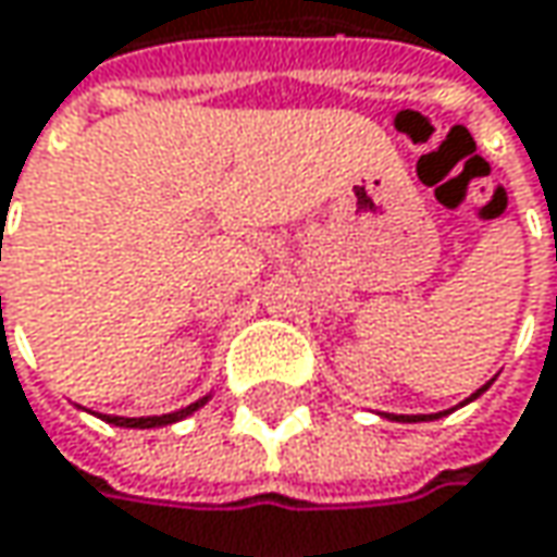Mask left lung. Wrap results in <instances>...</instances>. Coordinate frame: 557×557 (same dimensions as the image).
I'll use <instances>...</instances> for the list:
<instances>
[{"label":"left lung","instance_id":"left-lung-1","mask_svg":"<svg viewBox=\"0 0 557 557\" xmlns=\"http://www.w3.org/2000/svg\"><path fill=\"white\" fill-rule=\"evenodd\" d=\"M487 385H491V382H484L479 392H472V395H469V398H466L462 405L475 401L481 392H487ZM462 405H459V408H462ZM453 411H456V408H453ZM440 414H449V411H440ZM440 414H385V418H388V421H401V424H418V421H436Z\"/></svg>","mask_w":557,"mask_h":557}]
</instances>
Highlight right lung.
Returning a JSON list of instances; mask_svg holds the SVG:
<instances>
[{"instance_id":"obj_1","label":"right lung","mask_w":557,"mask_h":557,"mask_svg":"<svg viewBox=\"0 0 557 557\" xmlns=\"http://www.w3.org/2000/svg\"><path fill=\"white\" fill-rule=\"evenodd\" d=\"M207 401H210V395L197 398L194 405H187V408H181V411H172V414H156V418H114V414H101V421H108V424H114V428H169V424H177V421L190 418V414H194L197 408H203Z\"/></svg>"}]
</instances>
